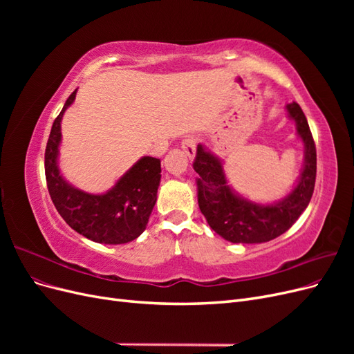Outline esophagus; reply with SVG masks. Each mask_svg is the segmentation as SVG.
I'll use <instances>...</instances> for the list:
<instances>
[{
    "label": "esophagus",
    "mask_w": 354,
    "mask_h": 354,
    "mask_svg": "<svg viewBox=\"0 0 354 354\" xmlns=\"http://www.w3.org/2000/svg\"><path fill=\"white\" fill-rule=\"evenodd\" d=\"M181 149H183V152L189 156V158H194L196 153V138L195 137H186L183 142H181Z\"/></svg>",
    "instance_id": "obj_1"
}]
</instances>
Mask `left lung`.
Masks as SVG:
<instances>
[{
  "instance_id": "8db88e82",
  "label": "left lung",
  "mask_w": 354,
  "mask_h": 354,
  "mask_svg": "<svg viewBox=\"0 0 354 354\" xmlns=\"http://www.w3.org/2000/svg\"><path fill=\"white\" fill-rule=\"evenodd\" d=\"M304 145V164L297 186L269 205L238 195L229 185L221 159L198 145L194 168L199 174L198 203L209 227L233 243H261L281 236L301 216L312 199L316 181V147L306 115L299 104H286Z\"/></svg>"
}]
</instances>
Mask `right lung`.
<instances>
[{
  "label": "right lung",
  "instance_id": "1",
  "mask_svg": "<svg viewBox=\"0 0 354 354\" xmlns=\"http://www.w3.org/2000/svg\"><path fill=\"white\" fill-rule=\"evenodd\" d=\"M75 90L53 122L46 147V178L56 209L69 226L97 243L120 245L137 239L145 232L156 203L160 181V160L143 156L100 195L72 186L60 174L59 146L63 113L73 103Z\"/></svg>",
  "mask_w": 354,
  "mask_h": 354
}]
</instances>
